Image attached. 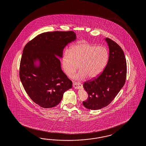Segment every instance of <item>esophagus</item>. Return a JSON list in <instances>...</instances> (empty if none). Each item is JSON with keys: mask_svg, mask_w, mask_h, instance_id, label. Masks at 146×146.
Instances as JSON below:
<instances>
[{"mask_svg": "<svg viewBox=\"0 0 146 146\" xmlns=\"http://www.w3.org/2000/svg\"><path fill=\"white\" fill-rule=\"evenodd\" d=\"M73 87L75 89H81L82 88V84L80 82H74L73 84Z\"/></svg>", "mask_w": 146, "mask_h": 146, "instance_id": "obj_1", "label": "esophagus"}]
</instances>
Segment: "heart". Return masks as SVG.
<instances>
[{"mask_svg": "<svg viewBox=\"0 0 146 146\" xmlns=\"http://www.w3.org/2000/svg\"><path fill=\"white\" fill-rule=\"evenodd\" d=\"M108 58V53L106 48L81 41L64 54L62 66L68 76L73 74L79 66L80 71L73 76L76 80H82L87 76L92 79L103 71Z\"/></svg>", "mask_w": 146, "mask_h": 146, "instance_id": "obj_1", "label": "heart"}]
</instances>
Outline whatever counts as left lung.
<instances>
[{
    "label": "left lung",
    "mask_w": 146,
    "mask_h": 146,
    "mask_svg": "<svg viewBox=\"0 0 146 146\" xmlns=\"http://www.w3.org/2000/svg\"><path fill=\"white\" fill-rule=\"evenodd\" d=\"M109 48V58L103 72L94 79L83 83L88 98L84 106L98 110L108 106L124 86L126 80V62L122 48L110 38L105 39Z\"/></svg>",
    "instance_id": "8db88e82"
}]
</instances>
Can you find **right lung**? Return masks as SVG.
<instances>
[{"label":"right lung","instance_id":"obj_1","mask_svg":"<svg viewBox=\"0 0 146 146\" xmlns=\"http://www.w3.org/2000/svg\"><path fill=\"white\" fill-rule=\"evenodd\" d=\"M73 31L48 32L36 36L24 48L20 78L32 100L48 108L59 104L72 82L63 72L59 58L67 44L75 41Z\"/></svg>","mask_w":146,"mask_h":146}]
</instances>
